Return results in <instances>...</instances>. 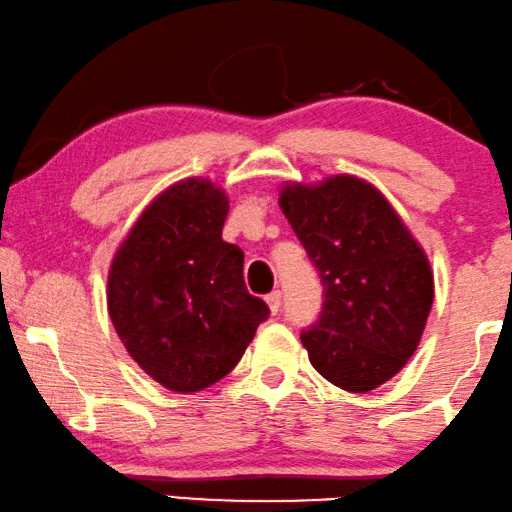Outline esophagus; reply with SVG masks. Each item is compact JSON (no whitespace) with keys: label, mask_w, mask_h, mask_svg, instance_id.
Returning <instances> with one entry per match:
<instances>
[{"label":"esophagus","mask_w":512,"mask_h":512,"mask_svg":"<svg viewBox=\"0 0 512 512\" xmlns=\"http://www.w3.org/2000/svg\"><path fill=\"white\" fill-rule=\"evenodd\" d=\"M266 304H269V311L276 315L280 311V304H283V294H280V290H273L271 294H266Z\"/></svg>","instance_id":"obj_1"}]
</instances>
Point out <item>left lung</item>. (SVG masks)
<instances>
[{
	"label": "left lung",
	"mask_w": 512,
	"mask_h": 512,
	"mask_svg": "<svg viewBox=\"0 0 512 512\" xmlns=\"http://www.w3.org/2000/svg\"><path fill=\"white\" fill-rule=\"evenodd\" d=\"M280 208L325 287L318 322L301 334L308 359L341 390H376L406 366L427 325V255L390 201L355 176L285 185Z\"/></svg>",
	"instance_id": "obj_1"
}]
</instances>
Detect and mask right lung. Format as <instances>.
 <instances>
[{"label": "right lung", "mask_w": 512, "mask_h": 512, "mask_svg": "<svg viewBox=\"0 0 512 512\" xmlns=\"http://www.w3.org/2000/svg\"><path fill=\"white\" fill-rule=\"evenodd\" d=\"M227 211L220 187L187 178L141 213L113 257V327L167 390L199 392L225 378L269 315L243 280V250L222 241Z\"/></svg>", "instance_id": "obj_1"}]
</instances>
